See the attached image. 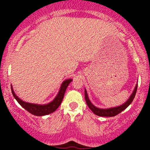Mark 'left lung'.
<instances>
[{
	"label": "left lung",
	"mask_w": 150,
	"mask_h": 150,
	"mask_svg": "<svg viewBox=\"0 0 150 150\" xmlns=\"http://www.w3.org/2000/svg\"><path fill=\"white\" fill-rule=\"evenodd\" d=\"M137 86H138V84L136 85L134 91H133V93H131V95L130 96L129 99H128L125 103L122 104V105L117 106V107H112V108L107 109H100L95 107V106L91 102V101L89 100L87 92H86V89H85V99H86V102L87 105L88 106L90 110H91L95 115H96L98 116H101V117H114V116L117 115L119 113L121 112L122 111H123L124 110H125V109L131 104V102L134 100V97H135L136 93H137Z\"/></svg>",
	"instance_id": "obj_1"
}]
</instances>
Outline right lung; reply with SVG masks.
<instances>
[{"label": "right lung", "mask_w": 150, "mask_h": 150, "mask_svg": "<svg viewBox=\"0 0 150 150\" xmlns=\"http://www.w3.org/2000/svg\"><path fill=\"white\" fill-rule=\"evenodd\" d=\"M72 81V79L65 80V81L62 83V84L59 89V91L57 96L54 98V100L51 102H50V103L46 104H32L24 102V101L21 100V99L15 94L14 91H13V88H12V86H11V92L13 97L16 99V100L17 101L18 103L20 104L23 108H25L27 111L29 112L30 113H31V114L34 115L43 116L54 112L59 107L62 102L63 98H64V93H65L66 91L67 88V86H69V84Z\"/></svg>", "instance_id": "right-lung-1"}]
</instances>
